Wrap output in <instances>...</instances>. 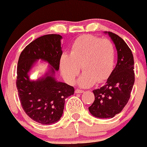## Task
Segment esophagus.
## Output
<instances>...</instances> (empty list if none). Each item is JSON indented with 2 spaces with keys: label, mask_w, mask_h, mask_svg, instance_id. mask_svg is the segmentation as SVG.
Here are the masks:
<instances>
[{
  "label": "esophagus",
  "mask_w": 147,
  "mask_h": 147,
  "mask_svg": "<svg viewBox=\"0 0 147 147\" xmlns=\"http://www.w3.org/2000/svg\"><path fill=\"white\" fill-rule=\"evenodd\" d=\"M83 92H84V91H83V90L78 89V88H77V89L75 90V93L76 94H80V93H83Z\"/></svg>",
  "instance_id": "obj_1"
}]
</instances>
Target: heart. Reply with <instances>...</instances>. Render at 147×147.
Wrapping results in <instances>:
<instances>
[{"label":"heart","instance_id":"1","mask_svg":"<svg viewBox=\"0 0 147 147\" xmlns=\"http://www.w3.org/2000/svg\"><path fill=\"white\" fill-rule=\"evenodd\" d=\"M115 59L116 50L111 41L83 35L74 41L69 53L61 55L60 69L64 80L69 84H73L81 67L84 72L79 79V85L89 87L96 81H105L111 76Z\"/></svg>","mask_w":147,"mask_h":147}]
</instances>
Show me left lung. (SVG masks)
<instances>
[{"label":"left lung","mask_w":147,"mask_h":147,"mask_svg":"<svg viewBox=\"0 0 147 147\" xmlns=\"http://www.w3.org/2000/svg\"><path fill=\"white\" fill-rule=\"evenodd\" d=\"M108 34L116 46L118 59L106 84L93 91L94 101L88 108L95 117L113 118L125 108L130 97L135 82L134 59L126 42L112 32Z\"/></svg>","instance_id":"1"}]
</instances>
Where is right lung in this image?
<instances>
[{"label":"right lung","mask_w":147,"mask_h":147,"mask_svg":"<svg viewBox=\"0 0 147 147\" xmlns=\"http://www.w3.org/2000/svg\"><path fill=\"white\" fill-rule=\"evenodd\" d=\"M59 34H47L37 38L26 46L19 57L17 69L18 95L26 114L42 125H51L61 119L65 100L74 94L75 89L54 78L59 69L62 55ZM39 59L47 62L51 67L45 76L37 81L29 78V72Z\"/></svg>","instance_id":"1"}]
</instances>
